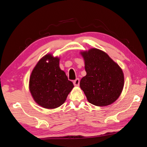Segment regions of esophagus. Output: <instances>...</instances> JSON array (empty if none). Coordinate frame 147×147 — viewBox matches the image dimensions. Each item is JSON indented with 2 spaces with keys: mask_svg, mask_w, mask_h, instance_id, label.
<instances>
[{
  "mask_svg": "<svg viewBox=\"0 0 147 147\" xmlns=\"http://www.w3.org/2000/svg\"><path fill=\"white\" fill-rule=\"evenodd\" d=\"M80 84V80L79 78H77L74 81V84L75 86H78Z\"/></svg>",
  "mask_w": 147,
  "mask_h": 147,
  "instance_id": "1",
  "label": "esophagus"
}]
</instances>
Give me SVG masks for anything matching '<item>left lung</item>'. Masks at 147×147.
I'll use <instances>...</instances> for the list:
<instances>
[{"label":"left lung","mask_w":147,"mask_h":147,"mask_svg":"<svg viewBox=\"0 0 147 147\" xmlns=\"http://www.w3.org/2000/svg\"><path fill=\"white\" fill-rule=\"evenodd\" d=\"M86 75L80 86L90 103L107 106L119 97L124 86V75L120 67L109 55L97 48L81 52Z\"/></svg>","instance_id":"1"}]
</instances>
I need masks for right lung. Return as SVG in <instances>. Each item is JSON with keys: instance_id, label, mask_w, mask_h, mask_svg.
Listing matches in <instances>:
<instances>
[{"instance_id": "1", "label": "right lung", "mask_w": 147, "mask_h": 147, "mask_svg": "<svg viewBox=\"0 0 147 147\" xmlns=\"http://www.w3.org/2000/svg\"><path fill=\"white\" fill-rule=\"evenodd\" d=\"M74 87L59 67V58L48 54L35 66L29 79L34 100L43 108L53 109L63 105Z\"/></svg>"}]
</instances>
